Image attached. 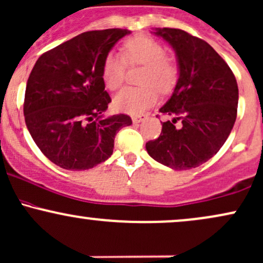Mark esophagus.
Returning a JSON list of instances; mask_svg holds the SVG:
<instances>
[{
    "label": "esophagus",
    "instance_id": "1",
    "mask_svg": "<svg viewBox=\"0 0 263 263\" xmlns=\"http://www.w3.org/2000/svg\"><path fill=\"white\" fill-rule=\"evenodd\" d=\"M143 120H146V116H132V121H134V123H140L142 122Z\"/></svg>",
    "mask_w": 263,
    "mask_h": 263
}]
</instances>
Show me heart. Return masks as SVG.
Segmentation results:
<instances>
[{
	"instance_id": "heart-1",
	"label": "heart",
	"mask_w": 263,
	"mask_h": 263,
	"mask_svg": "<svg viewBox=\"0 0 263 263\" xmlns=\"http://www.w3.org/2000/svg\"><path fill=\"white\" fill-rule=\"evenodd\" d=\"M123 58L109 52L102 66V77L106 87L117 91L126 80L127 63L143 66L140 83L142 87H128L121 91L115 99V105L127 114H142L157 101V89L168 92L177 81L178 62L172 54L166 53L164 46L149 36H136L123 43Z\"/></svg>"
}]
</instances>
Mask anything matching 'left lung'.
<instances>
[{
  "label": "left lung",
  "instance_id": "obj_1",
  "mask_svg": "<svg viewBox=\"0 0 263 263\" xmlns=\"http://www.w3.org/2000/svg\"><path fill=\"white\" fill-rule=\"evenodd\" d=\"M175 48L180 77L171 99L160 112L156 140L146 143L148 155L174 170H190L213 157L230 136L237 117L238 86L226 61L203 40L180 28L156 31Z\"/></svg>",
  "mask_w": 263,
  "mask_h": 263
}]
</instances>
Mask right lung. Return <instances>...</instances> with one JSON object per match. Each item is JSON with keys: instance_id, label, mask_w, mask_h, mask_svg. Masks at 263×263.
Instances as JSON below:
<instances>
[{"instance_id": "add662e5", "label": "right lung", "mask_w": 263, "mask_h": 263, "mask_svg": "<svg viewBox=\"0 0 263 263\" xmlns=\"http://www.w3.org/2000/svg\"><path fill=\"white\" fill-rule=\"evenodd\" d=\"M129 33L123 28L87 31L45 52L27 80L24 115L34 143L65 170H88L114 152L128 115L102 117L111 97L102 66L109 50Z\"/></svg>"}]
</instances>
